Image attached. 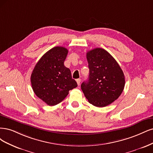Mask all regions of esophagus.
I'll return each mask as SVG.
<instances>
[{
	"label": "esophagus",
	"mask_w": 153,
	"mask_h": 153,
	"mask_svg": "<svg viewBox=\"0 0 153 153\" xmlns=\"http://www.w3.org/2000/svg\"><path fill=\"white\" fill-rule=\"evenodd\" d=\"M76 82L77 83V85L79 86L80 85V82H81V79H77Z\"/></svg>",
	"instance_id": "34e87169"
}]
</instances>
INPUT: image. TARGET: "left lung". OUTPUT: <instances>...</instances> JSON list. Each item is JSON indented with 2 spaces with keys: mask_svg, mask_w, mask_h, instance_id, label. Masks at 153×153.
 <instances>
[{
  "mask_svg": "<svg viewBox=\"0 0 153 153\" xmlns=\"http://www.w3.org/2000/svg\"><path fill=\"white\" fill-rule=\"evenodd\" d=\"M89 79L81 84V90L89 103L103 107L117 99L124 89L125 76L119 64L102 48L88 51Z\"/></svg>",
  "mask_w": 153,
  "mask_h": 153,
  "instance_id": "1",
  "label": "left lung"
}]
</instances>
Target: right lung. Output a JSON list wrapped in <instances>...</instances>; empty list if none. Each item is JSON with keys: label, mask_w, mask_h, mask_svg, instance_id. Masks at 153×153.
<instances>
[{"label": "right lung", "mask_w": 153, "mask_h": 153, "mask_svg": "<svg viewBox=\"0 0 153 153\" xmlns=\"http://www.w3.org/2000/svg\"><path fill=\"white\" fill-rule=\"evenodd\" d=\"M67 49L54 47L38 61L31 75L33 92L46 104L55 105L64 100L69 90L77 86L71 72L64 65Z\"/></svg>", "instance_id": "obj_1"}]
</instances>
